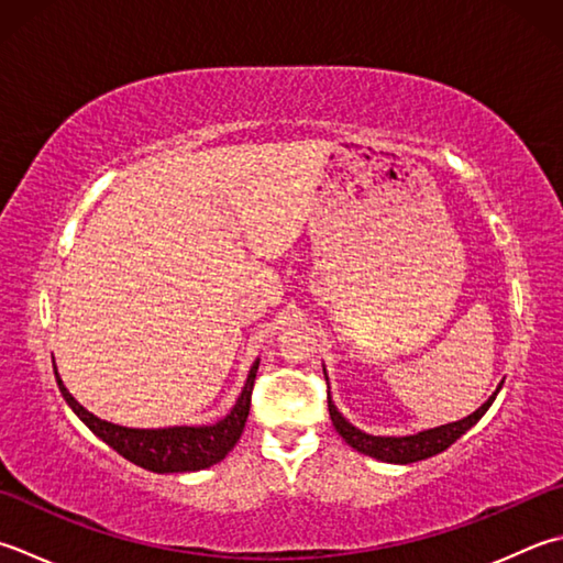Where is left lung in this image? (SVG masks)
Masks as SVG:
<instances>
[{
    "instance_id": "obj_1",
    "label": "left lung",
    "mask_w": 563,
    "mask_h": 563,
    "mask_svg": "<svg viewBox=\"0 0 563 563\" xmlns=\"http://www.w3.org/2000/svg\"><path fill=\"white\" fill-rule=\"evenodd\" d=\"M324 376H327V368H324ZM500 388H503V383L495 388V393L478 407L476 412L464 417V420L449 422V424L434 427V429H422V432L405 434V437H376V434L363 432V429L351 424L346 417L339 412V407L334 405L332 395H329L327 402H329V417H332L334 429L351 449H356L358 454H366L376 461H385V464L405 466V464H415V461H424L429 456L442 454V451L454 444L459 437H464L468 429L473 424H478L481 417L488 412V407L493 405L495 398H498Z\"/></svg>"
}]
</instances>
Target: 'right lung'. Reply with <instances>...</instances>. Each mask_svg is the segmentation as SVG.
Here are the masks:
<instances>
[{
  "instance_id": "right-lung-1",
  "label": "right lung",
  "mask_w": 563,
  "mask_h": 563,
  "mask_svg": "<svg viewBox=\"0 0 563 563\" xmlns=\"http://www.w3.org/2000/svg\"><path fill=\"white\" fill-rule=\"evenodd\" d=\"M261 358L253 361L249 371V378L241 388L231 412L214 424H200V427H163V429H136V427H121L114 422L99 420L97 415L77 402L70 390L63 385L58 368H55V380L63 393L65 402L70 410L80 417V420L92 429V432L102 439L104 444L112 446L117 454L124 456L131 464H136L153 473H190L202 471L219 464L227 459L231 449L236 446L241 432H244L249 407H251V390L253 380H256Z\"/></svg>"
}]
</instances>
